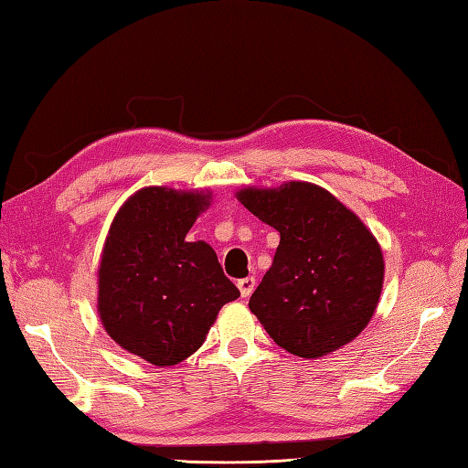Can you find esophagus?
<instances>
[{
	"instance_id": "1",
	"label": "esophagus",
	"mask_w": 468,
	"mask_h": 468,
	"mask_svg": "<svg viewBox=\"0 0 468 468\" xmlns=\"http://www.w3.org/2000/svg\"><path fill=\"white\" fill-rule=\"evenodd\" d=\"M255 285H257L255 277H243V280L237 282V287H239L241 297H250L253 293V290H255Z\"/></svg>"
}]
</instances>
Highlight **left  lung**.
<instances>
[{"instance_id":"left-lung-1","label":"left lung","mask_w":468,"mask_h":468,"mask_svg":"<svg viewBox=\"0 0 468 468\" xmlns=\"http://www.w3.org/2000/svg\"><path fill=\"white\" fill-rule=\"evenodd\" d=\"M237 198L280 231L273 265L250 300L273 342L315 360L360 335L384 283L380 243L362 218L305 181L245 186Z\"/></svg>"}]
</instances>
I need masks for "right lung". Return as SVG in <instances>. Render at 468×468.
Returning a JSON list of instances; mask_svg holds the SVG:
<instances>
[{
	"mask_svg": "<svg viewBox=\"0 0 468 468\" xmlns=\"http://www.w3.org/2000/svg\"><path fill=\"white\" fill-rule=\"evenodd\" d=\"M211 191L144 186L118 208L98 267V315L106 334L153 366H175L203 346L239 290L213 247L188 241Z\"/></svg>",
	"mask_w": 468,
	"mask_h": 468,
	"instance_id": "1",
	"label": "right lung"
}]
</instances>
